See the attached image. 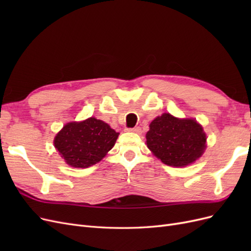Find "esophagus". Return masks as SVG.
Returning a JSON list of instances; mask_svg holds the SVG:
<instances>
[{
  "mask_svg": "<svg viewBox=\"0 0 251 251\" xmlns=\"http://www.w3.org/2000/svg\"><path fill=\"white\" fill-rule=\"evenodd\" d=\"M128 131L133 132V133H140L141 128L139 126H136V127H133V128H128Z\"/></svg>",
  "mask_w": 251,
  "mask_h": 251,
  "instance_id": "34e87169",
  "label": "esophagus"
}]
</instances>
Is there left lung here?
I'll return each mask as SVG.
<instances>
[{
	"label": "left lung",
	"mask_w": 251,
	"mask_h": 251,
	"mask_svg": "<svg viewBox=\"0 0 251 251\" xmlns=\"http://www.w3.org/2000/svg\"><path fill=\"white\" fill-rule=\"evenodd\" d=\"M147 146L170 166H186L200 158L206 148V134L195 119H180L163 113L150 125Z\"/></svg>",
	"instance_id": "left-lung-1"
}]
</instances>
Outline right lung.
Returning a JSON list of instances; mask_svg holds the SVG:
<instances>
[{"instance_id":"add662e5","label":"right lung","mask_w":251,"mask_h":251,"mask_svg":"<svg viewBox=\"0 0 251 251\" xmlns=\"http://www.w3.org/2000/svg\"><path fill=\"white\" fill-rule=\"evenodd\" d=\"M119 133L104 121L90 117L67 124L54 138V147L67 164L86 169L100 162L114 147Z\"/></svg>"}]
</instances>
